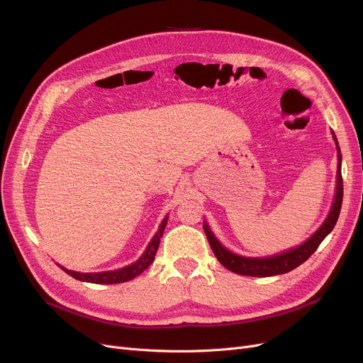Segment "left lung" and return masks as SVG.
Wrapping results in <instances>:
<instances>
[{
	"instance_id": "obj_1",
	"label": "left lung",
	"mask_w": 363,
	"mask_h": 363,
	"mask_svg": "<svg viewBox=\"0 0 363 363\" xmlns=\"http://www.w3.org/2000/svg\"><path fill=\"white\" fill-rule=\"evenodd\" d=\"M334 133V132H333ZM334 141L337 144V138L334 135ZM338 151V169H337V191L335 199L333 203V208L327 218V220L322 223L319 230L306 241L303 242L300 247L290 252H285L282 255L271 256V257H263V259H252V257H241L231 252H228L225 247L215 238L212 231L208 230L207 223L203 225L206 237L211 244L212 250L218 260L225 266L226 269H230L240 275L247 277H272L279 274H287L297 268L298 264L306 262L319 247V244L323 241L335 226L338 220V215L341 211V203H342V178H341V155H340V147L337 144Z\"/></svg>"
}]
</instances>
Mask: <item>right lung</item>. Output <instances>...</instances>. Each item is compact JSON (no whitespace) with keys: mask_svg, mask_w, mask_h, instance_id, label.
Returning a JSON list of instances; mask_svg holds the SVG:
<instances>
[{"mask_svg":"<svg viewBox=\"0 0 363 363\" xmlns=\"http://www.w3.org/2000/svg\"><path fill=\"white\" fill-rule=\"evenodd\" d=\"M167 223V218L163 219L159 231L156 233V235L152 237L151 242L148 244L147 250L144 252V255L132 264L125 266L122 269L118 271H108V272H94V274H81V272H73V271H67L65 268H62L66 274H69L70 277H73L74 279L79 281H85V282H92V284H119V282H125L129 279H133L137 275L143 274L148 266L151 264V262L155 260V256L157 253L159 244H160V238L163 235L164 226Z\"/></svg>","mask_w":363,"mask_h":363,"instance_id":"obj_1","label":"right lung"}]
</instances>
